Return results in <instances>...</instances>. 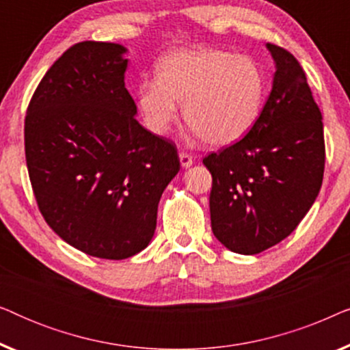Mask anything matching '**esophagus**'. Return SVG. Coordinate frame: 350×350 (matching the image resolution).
Here are the masks:
<instances>
[{
  "label": "esophagus",
  "mask_w": 350,
  "mask_h": 350,
  "mask_svg": "<svg viewBox=\"0 0 350 350\" xmlns=\"http://www.w3.org/2000/svg\"><path fill=\"white\" fill-rule=\"evenodd\" d=\"M180 164H181V167H183V169H188V167H191V165L194 164L193 156H189L188 152L181 151L180 152Z\"/></svg>",
  "instance_id": "esophagus-1"
}]
</instances>
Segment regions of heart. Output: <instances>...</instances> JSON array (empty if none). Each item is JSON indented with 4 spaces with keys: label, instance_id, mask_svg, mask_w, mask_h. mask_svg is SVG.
I'll return each instance as SVG.
<instances>
[{
    "label": "heart",
    "instance_id": "heart-1",
    "mask_svg": "<svg viewBox=\"0 0 350 350\" xmlns=\"http://www.w3.org/2000/svg\"><path fill=\"white\" fill-rule=\"evenodd\" d=\"M157 79L137 85L145 126L162 135L170 131L183 103V118L198 137L213 146L241 140L260 118L266 76L252 57L217 49H185L162 57Z\"/></svg>",
    "mask_w": 350,
    "mask_h": 350
}]
</instances>
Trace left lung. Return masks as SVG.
Returning a JSON list of instances; mask_svg holds the SVG:
<instances>
[{
  "mask_svg": "<svg viewBox=\"0 0 350 350\" xmlns=\"http://www.w3.org/2000/svg\"><path fill=\"white\" fill-rule=\"evenodd\" d=\"M275 73L262 111L242 140L204 157L212 174L215 237L256 255L295 231L319 196L325 169L322 113L299 62L267 42Z\"/></svg>",
  "mask_w": 350,
  "mask_h": 350,
  "instance_id": "8db88e82",
  "label": "left lung"
}]
</instances>
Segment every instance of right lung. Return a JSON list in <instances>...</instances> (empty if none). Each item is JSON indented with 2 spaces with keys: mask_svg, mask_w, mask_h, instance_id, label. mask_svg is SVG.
I'll return each mask as SVG.
<instances>
[{
  "mask_svg": "<svg viewBox=\"0 0 350 350\" xmlns=\"http://www.w3.org/2000/svg\"><path fill=\"white\" fill-rule=\"evenodd\" d=\"M126 52L114 42L71 46L38 84L25 118L41 215L66 243L103 260L148 247L161 196L180 170L174 143L135 119Z\"/></svg>",
  "mask_w": 350,
  "mask_h": 350,
  "instance_id": "1",
  "label": "right lung"
}]
</instances>
